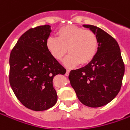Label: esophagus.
Listing matches in <instances>:
<instances>
[{
	"label": "esophagus",
	"mask_w": 130,
	"mask_h": 130,
	"mask_svg": "<svg viewBox=\"0 0 130 130\" xmlns=\"http://www.w3.org/2000/svg\"><path fill=\"white\" fill-rule=\"evenodd\" d=\"M69 72H70V71H69V69H67V72H66V74H65V75H66L67 77L69 76Z\"/></svg>",
	"instance_id": "1"
}]
</instances>
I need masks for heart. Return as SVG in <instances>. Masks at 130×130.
Returning a JSON list of instances; mask_svg holds the SVG:
<instances>
[{
    "label": "heart",
    "instance_id": "1",
    "mask_svg": "<svg viewBox=\"0 0 130 130\" xmlns=\"http://www.w3.org/2000/svg\"><path fill=\"white\" fill-rule=\"evenodd\" d=\"M98 38L90 29L67 25L60 28L57 38L49 37L46 40V47L54 59L61 61L66 53H69L64 60L69 67H76L80 63L86 65L95 57L98 50Z\"/></svg>",
    "mask_w": 130,
    "mask_h": 130
}]
</instances>
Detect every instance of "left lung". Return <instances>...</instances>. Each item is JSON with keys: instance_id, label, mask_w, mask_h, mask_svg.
Returning a JSON list of instances; mask_svg holds the SVG:
<instances>
[{"instance_id": "left-lung-1", "label": "left lung", "mask_w": 130, "mask_h": 130, "mask_svg": "<svg viewBox=\"0 0 130 130\" xmlns=\"http://www.w3.org/2000/svg\"><path fill=\"white\" fill-rule=\"evenodd\" d=\"M98 38V50L92 61L84 67L72 70L69 79L78 99L92 108L110 103L119 92L124 74L120 48L116 40L102 29L89 24Z\"/></svg>"}]
</instances>
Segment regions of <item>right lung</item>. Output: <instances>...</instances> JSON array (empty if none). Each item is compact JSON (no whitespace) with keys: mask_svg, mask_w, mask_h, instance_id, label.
<instances>
[{"mask_svg":"<svg viewBox=\"0 0 130 130\" xmlns=\"http://www.w3.org/2000/svg\"><path fill=\"white\" fill-rule=\"evenodd\" d=\"M50 25L32 28L18 40L9 58V82L18 100L29 109L45 111L57 102L53 77L67 70L46 47Z\"/></svg>","mask_w":130,"mask_h":130,"instance_id":"1","label":"right lung"}]
</instances>
